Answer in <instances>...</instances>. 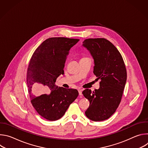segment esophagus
<instances>
[{
    "mask_svg": "<svg viewBox=\"0 0 148 148\" xmlns=\"http://www.w3.org/2000/svg\"><path fill=\"white\" fill-rule=\"evenodd\" d=\"M78 93H79V95H82V90H78Z\"/></svg>",
    "mask_w": 148,
    "mask_h": 148,
    "instance_id": "34e87169",
    "label": "esophagus"
}]
</instances>
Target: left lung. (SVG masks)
Returning a JSON list of instances; mask_svg holds the SVG:
<instances>
[{
    "label": "left lung",
    "instance_id": "1",
    "mask_svg": "<svg viewBox=\"0 0 148 148\" xmlns=\"http://www.w3.org/2000/svg\"><path fill=\"white\" fill-rule=\"evenodd\" d=\"M82 46L92 56L93 73L101 80L98 90L82 92L90 101L85 114L92 121H104L114 114L121 102L127 77L125 63L118 49L107 39H86Z\"/></svg>",
    "mask_w": 148,
    "mask_h": 148
}]
</instances>
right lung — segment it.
<instances>
[{
	"label": "right lung",
	"mask_w": 148,
	"mask_h": 148,
	"mask_svg": "<svg viewBox=\"0 0 148 148\" xmlns=\"http://www.w3.org/2000/svg\"><path fill=\"white\" fill-rule=\"evenodd\" d=\"M79 40L66 37L47 38L30 59L27 86L31 103L37 113L49 121L61 118L78 95L77 90L58 87L55 82L60 75L64 74L69 51ZM50 91L49 95L44 94Z\"/></svg>",
	"instance_id": "add662e5"
}]
</instances>
